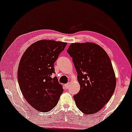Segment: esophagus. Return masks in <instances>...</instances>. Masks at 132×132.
I'll return each instance as SVG.
<instances>
[{
  "label": "esophagus",
  "mask_w": 132,
  "mask_h": 132,
  "mask_svg": "<svg viewBox=\"0 0 132 132\" xmlns=\"http://www.w3.org/2000/svg\"><path fill=\"white\" fill-rule=\"evenodd\" d=\"M69 87V83H68L64 85V88H65V89H68Z\"/></svg>",
  "instance_id": "obj_1"
}]
</instances>
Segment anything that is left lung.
Wrapping results in <instances>:
<instances>
[{
    "label": "left lung",
    "instance_id": "obj_1",
    "mask_svg": "<svg viewBox=\"0 0 132 132\" xmlns=\"http://www.w3.org/2000/svg\"><path fill=\"white\" fill-rule=\"evenodd\" d=\"M67 52L78 73L80 91L73 96L77 107L85 114L97 113L109 101L116 79L105 51L92 43H72Z\"/></svg>",
    "mask_w": 132,
    "mask_h": 132
}]
</instances>
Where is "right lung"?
<instances>
[{"label":"right lung","mask_w":132,"mask_h":132,"mask_svg":"<svg viewBox=\"0 0 132 132\" xmlns=\"http://www.w3.org/2000/svg\"><path fill=\"white\" fill-rule=\"evenodd\" d=\"M68 43L43 40L31 44L22 55L18 80L25 99L35 110L48 112L63 92L54 73V63Z\"/></svg>","instance_id":"obj_1"}]
</instances>
